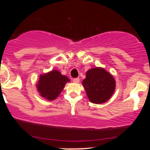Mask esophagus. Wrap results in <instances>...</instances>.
<instances>
[{
  "mask_svg": "<svg viewBox=\"0 0 150 150\" xmlns=\"http://www.w3.org/2000/svg\"><path fill=\"white\" fill-rule=\"evenodd\" d=\"M73 81V82H75V83H79V82H80V79H79V78H74Z\"/></svg>",
  "mask_w": 150,
  "mask_h": 150,
  "instance_id": "obj_1",
  "label": "esophagus"
}]
</instances>
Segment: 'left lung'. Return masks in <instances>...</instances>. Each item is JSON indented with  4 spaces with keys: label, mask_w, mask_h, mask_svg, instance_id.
Wrapping results in <instances>:
<instances>
[{
    "label": "left lung",
    "mask_w": 150,
    "mask_h": 150,
    "mask_svg": "<svg viewBox=\"0 0 150 150\" xmlns=\"http://www.w3.org/2000/svg\"><path fill=\"white\" fill-rule=\"evenodd\" d=\"M82 85L89 100L99 104L111 97L116 88V81L112 75L104 68L96 67L87 71Z\"/></svg>",
    "instance_id": "obj_1"
}]
</instances>
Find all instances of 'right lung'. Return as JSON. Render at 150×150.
<instances>
[{"label": "right lung", "instance_id": "right-lung-1", "mask_svg": "<svg viewBox=\"0 0 150 150\" xmlns=\"http://www.w3.org/2000/svg\"><path fill=\"white\" fill-rule=\"evenodd\" d=\"M70 82L69 78L57 70H52L49 73L41 75L37 84V91L40 96L49 101H53L61 94L65 85Z\"/></svg>", "mask_w": 150, "mask_h": 150}]
</instances>
